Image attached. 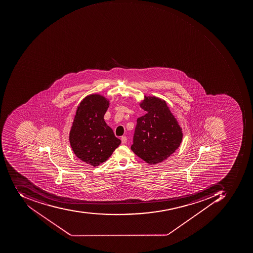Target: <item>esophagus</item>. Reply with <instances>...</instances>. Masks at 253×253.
<instances>
[{
  "mask_svg": "<svg viewBox=\"0 0 253 253\" xmlns=\"http://www.w3.org/2000/svg\"><path fill=\"white\" fill-rule=\"evenodd\" d=\"M121 142H122V144H125L127 142V137L126 136H122L121 137Z\"/></svg>",
  "mask_w": 253,
  "mask_h": 253,
  "instance_id": "34e87169",
  "label": "esophagus"
}]
</instances>
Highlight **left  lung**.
<instances>
[{"instance_id":"8db88e82","label":"left lung","mask_w":253,"mask_h":253,"mask_svg":"<svg viewBox=\"0 0 253 253\" xmlns=\"http://www.w3.org/2000/svg\"><path fill=\"white\" fill-rule=\"evenodd\" d=\"M140 107L147 114L136 121L131 150L147 164H157L177 150L182 129L164 100L149 96Z\"/></svg>"}]
</instances>
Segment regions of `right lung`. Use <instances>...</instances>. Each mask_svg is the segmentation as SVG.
Masks as SVG:
<instances>
[{"label": "right lung", "instance_id": "1", "mask_svg": "<svg viewBox=\"0 0 253 253\" xmlns=\"http://www.w3.org/2000/svg\"><path fill=\"white\" fill-rule=\"evenodd\" d=\"M108 107L104 96H86L78 106L70 132V143L76 156L94 167L107 161L121 143L103 119Z\"/></svg>", "mask_w": 253, "mask_h": 253}]
</instances>
